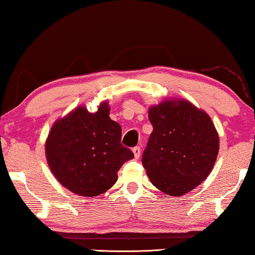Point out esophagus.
Returning a JSON list of instances; mask_svg holds the SVG:
<instances>
[{"mask_svg": "<svg viewBox=\"0 0 255 255\" xmlns=\"http://www.w3.org/2000/svg\"><path fill=\"white\" fill-rule=\"evenodd\" d=\"M132 153H133V156H135V158H138L140 156V148L138 147V146H136V147L132 148Z\"/></svg>", "mask_w": 255, "mask_h": 255, "instance_id": "obj_1", "label": "esophagus"}]
</instances>
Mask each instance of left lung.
Returning a JSON list of instances; mask_svg holds the SVG:
<instances>
[{"label":"left lung","mask_w":255,"mask_h":255,"mask_svg":"<svg viewBox=\"0 0 255 255\" xmlns=\"http://www.w3.org/2000/svg\"><path fill=\"white\" fill-rule=\"evenodd\" d=\"M153 126L141 158L150 182L171 197L183 196L207 179L217 159L219 137L213 120L185 99L149 107Z\"/></svg>","instance_id":"1"}]
</instances>
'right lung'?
<instances>
[{
    "label": "right lung",
    "instance_id": "add662e5",
    "mask_svg": "<svg viewBox=\"0 0 255 255\" xmlns=\"http://www.w3.org/2000/svg\"><path fill=\"white\" fill-rule=\"evenodd\" d=\"M110 107L102 101L96 112L76 107L56 120L45 144L51 173L75 195L96 197L118 180V171L133 158L122 141V127L109 117Z\"/></svg>",
    "mask_w": 255,
    "mask_h": 255
}]
</instances>
